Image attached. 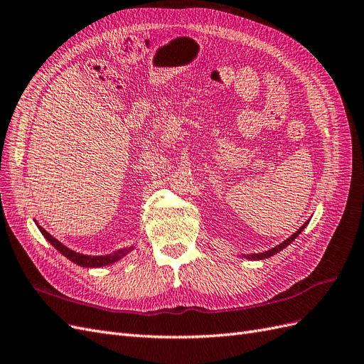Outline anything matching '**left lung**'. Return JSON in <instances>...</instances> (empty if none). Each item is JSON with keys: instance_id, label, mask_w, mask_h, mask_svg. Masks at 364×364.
Here are the masks:
<instances>
[{"instance_id": "left-lung-1", "label": "left lung", "mask_w": 364, "mask_h": 364, "mask_svg": "<svg viewBox=\"0 0 364 364\" xmlns=\"http://www.w3.org/2000/svg\"><path fill=\"white\" fill-rule=\"evenodd\" d=\"M310 223V220H306V222L296 230V232L291 235V237H289L287 240H284L281 245H278V246H274V247H272V249H269V250H264V252H259V253H243V258H247V259H253V261H259V259H266V258H270V257H273L274 253H278V252H281L282 249H285L287 247L290 243H293V241L296 240V237L299 235L302 230L305 229V226Z\"/></svg>"}]
</instances>
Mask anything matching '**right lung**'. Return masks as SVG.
I'll return each instance as SVG.
<instances>
[{"instance_id": "right-lung-1", "label": "right lung", "mask_w": 364, "mask_h": 364, "mask_svg": "<svg viewBox=\"0 0 364 364\" xmlns=\"http://www.w3.org/2000/svg\"><path fill=\"white\" fill-rule=\"evenodd\" d=\"M38 225V223H36ZM39 230L41 234L47 238V241L50 245H53L54 247H56L63 257H67L70 261H73L74 264H77V266L80 267H103V266H109V264H114L117 261H119L121 258H124L129 252H132L135 249V246H130V247H123V249H118L112 253H107V255H83V253H79L75 252L70 247H67L65 245H62L59 240H56L54 237H51L46 229H43L42 226H39Z\"/></svg>"}]
</instances>
